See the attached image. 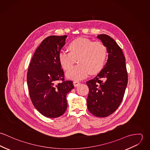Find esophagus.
<instances>
[{"instance_id": "34e87169", "label": "esophagus", "mask_w": 150, "mask_h": 150, "mask_svg": "<svg viewBox=\"0 0 150 150\" xmlns=\"http://www.w3.org/2000/svg\"><path fill=\"white\" fill-rule=\"evenodd\" d=\"M73 84L74 86H79L80 84V82L79 81H73Z\"/></svg>"}]
</instances>
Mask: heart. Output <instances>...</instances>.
Returning <instances> with one entry per match:
<instances>
[{
  "instance_id": "obj_1",
  "label": "heart",
  "mask_w": 150,
  "mask_h": 150,
  "mask_svg": "<svg viewBox=\"0 0 150 150\" xmlns=\"http://www.w3.org/2000/svg\"><path fill=\"white\" fill-rule=\"evenodd\" d=\"M70 52L61 51L59 61L64 70H69L76 62L79 64L66 72L67 78L81 80L89 73L95 74L100 71L105 64L107 48L100 42H93L86 38H79L68 45Z\"/></svg>"
}]
</instances>
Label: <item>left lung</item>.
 <instances>
[{"label":"left lung","mask_w":150,"mask_h":150,"mask_svg":"<svg viewBox=\"0 0 150 150\" xmlns=\"http://www.w3.org/2000/svg\"><path fill=\"white\" fill-rule=\"evenodd\" d=\"M107 48V63L98 75L86 81L89 93L86 99L89 111L98 117H106L120 106L128 84L125 58L122 49L111 37L99 35Z\"/></svg>","instance_id":"obj_1"}]
</instances>
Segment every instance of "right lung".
<instances>
[{
  "label": "right lung",
  "mask_w": 150,
  "mask_h": 150,
  "mask_svg": "<svg viewBox=\"0 0 150 150\" xmlns=\"http://www.w3.org/2000/svg\"><path fill=\"white\" fill-rule=\"evenodd\" d=\"M67 36H50L35 51L27 73L31 101L44 116L57 118L67 108L66 95L74 88L73 81L64 80L59 54Z\"/></svg>",
  "instance_id": "right-lung-1"
}]
</instances>
